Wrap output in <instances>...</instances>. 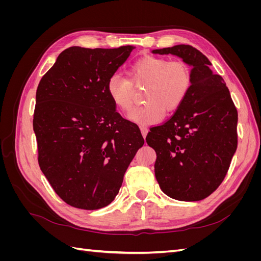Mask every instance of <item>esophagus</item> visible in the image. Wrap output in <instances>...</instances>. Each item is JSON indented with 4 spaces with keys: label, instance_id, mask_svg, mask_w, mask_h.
I'll return each instance as SVG.
<instances>
[{
    "label": "esophagus",
    "instance_id": "esophagus-1",
    "mask_svg": "<svg viewBox=\"0 0 261 261\" xmlns=\"http://www.w3.org/2000/svg\"><path fill=\"white\" fill-rule=\"evenodd\" d=\"M140 132H141V134H143V136L145 138L148 134V128L146 127V126H140Z\"/></svg>",
    "mask_w": 261,
    "mask_h": 261
}]
</instances>
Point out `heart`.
I'll return each mask as SVG.
<instances>
[{
    "instance_id": "1",
    "label": "heart",
    "mask_w": 261,
    "mask_h": 261,
    "mask_svg": "<svg viewBox=\"0 0 261 261\" xmlns=\"http://www.w3.org/2000/svg\"><path fill=\"white\" fill-rule=\"evenodd\" d=\"M128 78L111 75L107 81V93L114 106L127 112L134 103V86L146 85L143 92L145 103L129 113L132 121L139 124H154L165 112L177 110L185 101L193 83L192 69L183 60L146 55L133 63Z\"/></svg>"
}]
</instances>
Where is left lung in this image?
Masks as SVG:
<instances>
[{
    "label": "left lung",
    "mask_w": 261,
    "mask_h": 261,
    "mask_svg": "<svg viewBox=\"0 0 261 261\" xmlns=\"http://www.w3.org/2000/svg\"><path fill=\"white\" fill-rule=\"evenodd\" d=\"M152 52L177 55L193 66L185 101L146 137L156 153L155 178L173 199H204L223 181L238 148V110L223 78L211 72L199 50L177 44Z\"/></svg>",
    "instance_id": "obj_1"
}]
</instances>
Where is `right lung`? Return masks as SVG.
<instances>
[{
  "label": "right lung",
  "mask_w": 261,
  "mask_h": 261,
  "mask_svg": "<svg viewBox=\"0 0 261 261\" xmlns=\"http://www.w3.org/2000/svg\"><path fill=\"white\" fill-rule=\"evenodd\" d=\"M135 48L70 46L38 85L33 121L38 163L69 206L96 210L111 203L145 143L137 124L116 112L106 89Z\"/></svg>",
  "instance_id": "add662e5"
}]
</instances>
